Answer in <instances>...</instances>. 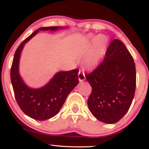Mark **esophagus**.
Wrapping results in <instances>:
<instances>
[{"label": "esophagus", "mask_w": 149, "mask_h": 149, "mask_svg": "<svg viewBox=\"0 0 149 149\" xmlns=\"http://www.w3.org/2000/svg\"><path fill=\"white\" fill-rule=\"evenodd\" d=\"M78 80H79V81L80 82L83 81V80H85V76L84 73L80 72V71L78 73Z\"/></svg>", "instance_id": "34e87169"}]
</instances>
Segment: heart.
Returning <instances> with one entry per match:
<instances>
[{
    "label": "heart",
    "instance_id": "b5f03b06",
    "mask_svg": "<svg viewBox=\"0 0 149 149\" xmlns=\"http://www.w3.org/2000/svg\"><path fill=\"white\" fill-rule=\"evenodd\" d=\"M102 35L97 37L90 36L86 40V45L88 49H91L85 57L84 62L89 69H95L100 64L105 51L107 41Z\"/></svg>",
    "mask_w": 149,
    "mask_h": 149
}]
</instances>
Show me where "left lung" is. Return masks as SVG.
<instances>
[{
    "mask_svg": "<svg viewBox=\"0 0 149 149\" xmlns=\"http://www.w3.org/2000/svg\"><path fill=\"white\" fill-rule=\"evenodd\" d=\"M85 77L92 88L88 100L92 115L104 123L118 122L129 110L136 88L134 59L123 42L113 40L103 61Z\"/></svg>",
    "mask_w": 149,
    "mask_h": 149,
    "instance_id": "obj_1",
    "label": "left lung"
}]
</instances>
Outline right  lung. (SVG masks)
Segmentation results:
<instances>
[{
	"mask_svg": "<svg viewBox=\"0 0 149 149\" xmlns=\"http://www.w3.org/2000/svg\"><path fill=\"white\" fill-rule=\"evenodd\" d=\"M66 27H41L20 44L15 53L10 71L12 85L19 107L26 115L37 120H45L56 116L60 111L69 94L78 85V70L59 71L47 84L40 88H31L19 74V60L24 45L40 31H55Z\"/></svg>",
	"mask_w": 149,
	"mask_h": 149,
	"instance_id": "1",
	"label": "right lung"
}]
</instances>
